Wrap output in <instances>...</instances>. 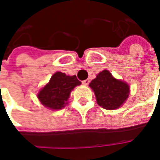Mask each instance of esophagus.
Masks as SVG:
<instances>
[{
  "label": "esophagus",
  "mask_w": 160,
  "mask_h": 160,
  "mask_svg": "<svg viewBox=\"0 0 160 160\" xmlns=\"http://www.w3.org/2000/svg\"><path fill=\"white\" fill-rule=\"evenodd\" d=\"M82 83H83V85H85V86H87L88 84L90 83V80L89 79H87V80H85L82 81Z\"/></svg>",
  "instance_id": "obj_1"
}]
</instances>
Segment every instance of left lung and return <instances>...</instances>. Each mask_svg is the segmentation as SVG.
Instances as JSON below:
<instances>
[{
    "label": "left lung",
    "instance_id": "left-lung-1",
    "mask_svg": "<svg viewBox=\"0 0 160 160\" xmlns=\"http://www.w3.org/2000/svg\"><path fill=\"white\" fill-rule=\"evenodd\" d=\"M98 104L105 110H116L121 107L129 95V86L117 80L108 70H103L91 81Z\"/></svg>",
    "mask_w": 160,
    "mask_h": 160
}]
</instances>
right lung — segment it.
Here are the masks:
<instances>
[{
  "label": "right lung",
  "instance_id": "add662e5",
  "mask_svg": "<svg viewBox=\"0 0 160 160\" xmlns=\"http://www.w3.org/2000/svg\"><path fill=\"white\" fill-rule=\"evenodd\" d=\"M80 84L76 75L69 76L62 72H56L49 83L39 91L38 98L43 106L50 110H61L68 104L72 90Z\"/></svg>",
  "mask_w": 160,
  "mask_h": 160
}]
</instances>
